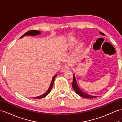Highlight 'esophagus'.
<instances>
[{
    "instance_id": "obj_1",
    "label": "esophagus",
    "mask_w": 122,
    "mask_h": 122,
    "mask_svg": "<svg viewBox=\"0 0 122 122\" xmlns=\"http://www.w3.org/2000/svg\"><path fill=\"white\" fill-rule=\"evenodd\" d=\"M69 68H70L69 65H68V64H64L63 65V66H62V67L61 68V71L63 72V71H66V70L69 69Z\"/></svg>"
}]
</instances>
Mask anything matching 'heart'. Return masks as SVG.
<instances>
[{"mask_svg": "<svg viewBox=\"0 0 122 122\" xmlns=\"http://www.w3.org/2000/svg\"><path fill=\"white\" fill-rule=\"evenodd\" d=\"M75 42H76V40H75L74 39H72L71 40V43H74Z\"/></svg>", "mask_w": 122, "mask_h": 122, "instance_id": "b5f03b06", "label": "heart"}]
</instances>
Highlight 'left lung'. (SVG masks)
<instances>
[{
	"label": "left lung",
	"instance_id": "left-lung-1",
	"mask_svg": "<svg viewBox=\"0 0 122 122\" xmlns=\"http://www.w3.org/2000/svg\"><path fill=\"white\" fill-rule=\"evenodd\" d=\"M100 34H101V35H103V36H105V34L101 32H99ZM72 86H73V88L74 90V91H75V92L77 94H78L79 96L83 97H85L86 98H89V99H91V98H95V97H97V96H92V95H90L88 94H86V93H84L83 92H82L81 90L78 87L77 85V83L76 82V80L75 78V75H73V82H72Z\"/></svg>",
	"mask_w": 122,
	"mask_h": 122
}]
</instances>
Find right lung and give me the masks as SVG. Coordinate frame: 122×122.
Masks as SVG:
<instances>
[{
    "label": "right lung",
    "instance_id": "add662e5",
    "mask_svg": "<svg viewBox=\"0 0 122 122\" xmlns=\"http://www.w3.org/2000/svg\"><path fill=\"white\" fill-rule=\"evenodd\" d=\"M41 33V32L40 31H38V30H29L28 31H27V32H26L24 34H23V35L21 36L20 37L21 39V37H24V36H27V35H29V36H35L36 35H37V34H39ZM57 75H56L54 76V77L52 78V81H51V85H50V86H49V89L48 90V91H47L45 94H44L43 95H41L40 96H37V97H34V98H44L45 97V96H46L48 94L50 93V92H51V90L52 88V86H53V85H54V81H55V79L56 78V77H57Z\"/></svg>",
    "mask_w": 122,
    "mask_h": 122
}]
</instances>
